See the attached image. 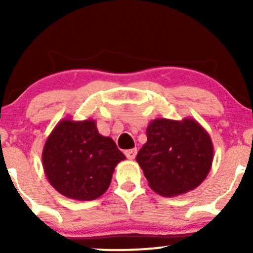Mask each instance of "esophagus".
Here are the masks:
<instances>
[{
	"label": "esophagus",
	"instance_id": "1",
	"mask_svg": "<svg viewBox=\"0 0 253 253\" xmlns=\"http://www.w3.org/2000/svg\"><path fill=\"white\" fill-rule=\"evenodd\" d=\"M136 152H138L136 149H130V150L125 151V155H126V157L128 159H134L135 156H136Z\"/></svg>",
	"mask_w": 253,
	"mask_h": 253
}]
</instances>
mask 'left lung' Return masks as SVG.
<instances>
[{
  "mask_svg": "<svg viewBox=\"0 0 253 253\" xmlns=\"http://www.w3.org/2000/svg\"><path fill=\"white\" fill-rule=\"evenodd\" d=\"M146 135L135 159L153 191L168 197L182 195L205 181L214 147L195 119H156L147 126Z\"/></svg>",
  "mask_w": 253,
  "mask_h": 253,
  "instance_id": "8db88e82",
  "label": "left lung"
}]
</instances>
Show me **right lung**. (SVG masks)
Here are the masks:
<instances>
[{"instance_id":"1","label":"right lung","mask_w":253,"mask_h":253,"mask_svg":"<svg viewBox=\"0 0 253 253\" xmlns=\"http://www.w3.org/2000/svg\"><path fill=\"white\" fill-rule=\"evenodd\" d=\"M42 167L58 193L91 201L108 189L114 169L126 157L112 138L98 133L92 119H63L46 139Z\"/></svg>"}]
</instances>
